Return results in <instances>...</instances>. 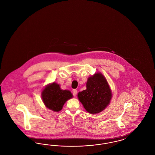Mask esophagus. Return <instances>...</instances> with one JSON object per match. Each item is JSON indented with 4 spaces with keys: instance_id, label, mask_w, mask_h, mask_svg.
Segmentation results:
<instances>
[{
    "instance_id": "obj_1",
    "label": "esophagus",
    "mask_w": 155,
    "mask_h": 155,
    "mask_svg": "<svg viewBox=\"0 0 155 155\" xmlns=\"http://www.w3.org/2000/svg\"><path fill=\"white\" fill-rule=\"evenodd\" d=\"M73 94H74V96H75L77 95V91L76 89H73Z\"/></svg>"
}]
</instances>
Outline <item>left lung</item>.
I'll list each match as a JSON object with an SVG mask.
<instances>
[{
    "mask_svg": "<svg viewBox=\"0 0 155 155\" xmlns=\"http://www.w3.org/2000/svg\"><path fill=\"white\" fill-rule=\"evenodd\" d=\"M78 97L86 110L96 114L103 110L109 104L111 92L103 75L96 73L89 78L87 89L79 92Z\"/></svg>",
    "mask_w": 155,
    "mask_h": 155,
    "instance_id": "1",
    "label": "left lung"
}]
</instances>
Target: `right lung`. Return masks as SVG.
<instances>
[{
  "label": "right lung",
  "mask_w": 155,
  "mask_h": 155,
  "mask_svg": "<svg viewBox=\"0 0 155 155\" xmlns=\"http://www.w3.org/2000/svg\"><path fill=\"white\" fill-rule=\"evenodd\" d=\"M72 97L70 91L61 90L59 84L55 82L46 86L42 92L45 105L54 111L61 110L65 102Z\"/></svg>",
  "instance_id": "1"
}]
</instances>
